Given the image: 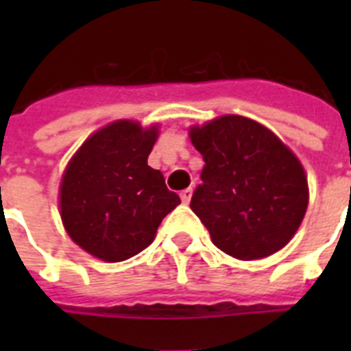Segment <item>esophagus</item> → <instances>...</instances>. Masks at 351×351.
Masks as SVG:
<instances>
[{
  "mask_svg": "<svg viewBox=\"0 0 351 351\" xmlns=\"http://www.w3.org/2000/svg\"><path fill=\"white\" fill-rule=\"evenodd\" d=\"M191 195H193V189H184V191L180 193L182 202L189 204V200H191Z\"/></svg>",
  "mask_w": 351,
  "mask_h": 351,
  "instance_id": "obj_1",
  "label": "esophagus"
}]
</instances>
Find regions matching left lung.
<instances>
[{"mask_svg": "<svg viewBox=\"0 0 351 351\" xmlns=\"http://www.w3.org/2000/svg\"><path fill=\"white\" fill-rule=\"evenodd\" d=\"M189 136L206 162L191 209L213 244L239 261L288 244L308 208L299 158L267 127L237 114L191 127Z\"/></svg>", "mask_w": 351, "mask_h": 351, "instance_id": "8db88e82", "label": "left lung"}]
</instances>
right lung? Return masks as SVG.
Returning <instances> with one entry per match:
<instances>
[{"instance_id": "obj_1", "label": "right lung", "mask_w": 351, "mask_h": 351, "mask_svg": "<svg viewBox=\"0 0 351 351\" xmlns=\"http://www.w3.org/2000/svg\"><path fill=\"white\" fill-rule=\"evenodd\" d=\"M156 125L112 121L85 140L60 186V213L69 237L96 258L121 262L145 250L180 204L164 175L147 165Z\"/></svg>"}]
</instances>
